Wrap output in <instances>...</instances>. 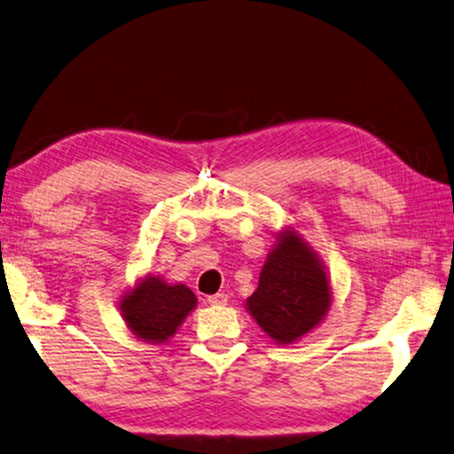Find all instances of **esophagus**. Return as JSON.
<instances>
[{
	"label": "esophagus",
	"mask_w": 454,
	"mask_h": 454,
	"mask_svg": "<svg viewBox=\"0 0 454 454\" xmlns=\"http://www.w3.org/2000/svg\"><path fill=\"white\" fill-rule=\"evenodd\" d=\"M228 303V294L226 293H215L212 297H207V305H214V307H220V305H226Z\"/></svg>",
	"instance_id": "1"
}]
</instances>
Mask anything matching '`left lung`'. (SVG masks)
Here are the masks:
<instances>
[{
  "label": "left lung",
  "instance_id": "8db88e82",
  "mask_svg": "<svg viewBox=\"0 0 454 454\" xmlns=\"http://www.w3.org/2000/svg\"><path fill=\"white\" fill-rule=\"evenodd\" d=\"M331 307V286L317 253L297 230L285 228L266 256L247 309L278 345L294 343L315 329Z\"/></svg>",
  "mask_w": 454,
  "mask_h": 454
}]
</instances>
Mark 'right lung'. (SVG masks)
<instances>
[{"instance_id":"right-lung-1","label":"right lung","mask_w":454,"mask_h":454,"mask_svg":"<svg viewBox=\"0 0 454 454\" xmlns=\"http://www.w3.org/2000/svg\"><path fill=\"white\" fill-rule=\"evenodd\" d=\"M198 299L188 286L169 285L161 277L147 275L137 280L131 291L119 301L121 317L137 340L165 343L196 309Z\"/></svg>"}]
</instances>
